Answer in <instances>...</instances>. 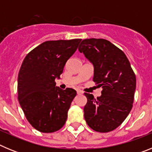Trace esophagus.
<instances>
[{
	"label": "esophagus",
	"mask_w": 152,
	"mask_h": 152,
	"mask_svg": "<svg viewBox=\"0 0 152 152\" xmlns=\"http://www.w3.org/2000/svg\"><path fill=\"white\" fill-rule=\"evenodd\" d=\"M77 94H83V91H80V90H77Z\"/></svg>",
	"instance_id": "34e87169"
}]
</instances>
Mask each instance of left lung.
Listing matches in <instances>:
<instances>
[{"label":"left lung","mask_w":152,"mask_h":152,"mask_svg":"<svg viewBox=\"0 0 152 152\" xmlns=\"http://www.w3.org/2000/svg\"><path fill=\"white\" fill-rule=\"evenodd\" d=\"M78 50L94 65L93 80L103 88L94 98L84 93L88 102L84 119L96 132H108L122 124L132 108L136 77L124 52L103 39H87Z\"/></svg>","instance_id":"left-lung-1"}]
</instances>
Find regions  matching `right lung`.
Masks as SVG:
<instances>
[{
	"label": "right lung",
	"instance_id": "obj_1",
	"mask_svg": "<svg viewBox=\"0 0 152 152\" xmlns=\"http://www.w3.org/2000/svg\"><path fill=\"white\" fill-rule=\"evenodd\" d=\"M80 39L42 42L24 58L17 80L18 100L25 116L36 130L50 133L59 130L77 94L72 88L56 87L65 63L77 50Z\"/></svg>",
	"mask_w": 152,
	"mask_h": 152
}]
</instances>
